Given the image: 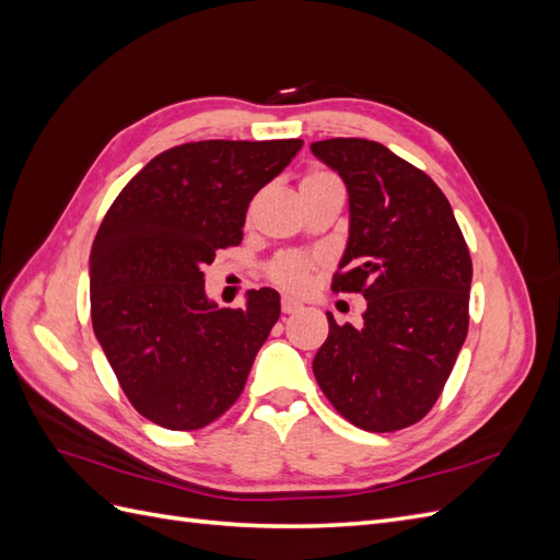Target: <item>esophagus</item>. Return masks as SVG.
Listing matches in <instances>:
<instances>
[{
	"instance_id": "1",
	"label": "esophagus",
	"mask_w": 560,
	"mask_h": 560,
	"mask_svg": "<svg viewBox=\"0 0 560 560\" xmlns=\"http://www.w3.org/2000/svg\"><path fill=\"white\" fill-rule=\"evenodd\" d=\"M301 311V303L294 301L292 296H282V313L284 315H292V313H299Z\"/></svg>"
}]
</instances>
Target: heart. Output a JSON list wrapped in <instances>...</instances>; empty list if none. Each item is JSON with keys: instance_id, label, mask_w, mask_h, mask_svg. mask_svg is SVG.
<instances>
[{"instance_id": "obj_1", "label": "heart", "mask_w": 560, "mask_h": 560, "mask_svg": "<svg viewBox=\"0 0 560 560\" xmlns=\"http://www.w3.org/2000/svg\"><path fill=\"white\" fill-rule=\"evenodd\" d=\"M331 179H336L331 173L313 171L301 179V189H306V186H315V184H325V182H331ZM315 268H317V259L306 257V254L287 252V254H280V257H276L273 261L268 264L266 276H268L270 282L282 287V290L301 294L308 287Z\"/></svg>"}]
</instances>
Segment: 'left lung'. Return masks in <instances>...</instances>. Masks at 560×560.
Listing matches in <instances>:
<instances>
[{
  "label": "left lung",
  "instance_id": "1",
  "mask_svg": "<svg viewBox=\"0 0 560 560\" xmlns=\"http://www.w3.org/2000/svg\"><path fill=\"white\" fill-rule=\"evenodd\" d=\"M311 151L350 196V238L331 290L366 299L362 327L327 313L315 378L354 428L397 432L430 413L465 343L469 247L444 191L381 142L334 138Z\"/></svg>",
  "mask_w": 560,
  "mask_h": 560
}]
</instances>
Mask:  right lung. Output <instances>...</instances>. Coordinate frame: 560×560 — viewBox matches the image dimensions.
<instances>
[{"mask_svg":"<svg viewBox=\"0 0 560 560\" xmlns=\"http://www.w3.org/2000/svg\"><path fill=\"white\" fill-rule=\"evenodd\" d=\"M303 140H202L151 159L107 210L91 252V317L124 395L156 425L222 418L280 317L273 290L217 308L202 266L243 243L249 200Z\"/></svg>","mask_w":560,"mask_h":560,"instance_id":"1","label":"right lung"}]
</instances>
